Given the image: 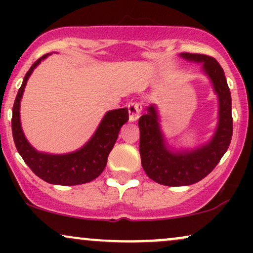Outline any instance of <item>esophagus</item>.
<instances>
[{
    "mask_svg": "<svg viewBox=\"0 0 253 253\" xmlns=\"http://www.w3.org/2000/svg\"><path fill=\"white\" fill-rule=\"evenodd\" d=\"M138 113H135V112H128V117H129V121H135L136 120V118H138Z\"/></svg>",
    "mask_w": 253,
    "mask_h": 253,
    "instance_id": "34e87169",
    "label": "esophagus"
}]
</instances>
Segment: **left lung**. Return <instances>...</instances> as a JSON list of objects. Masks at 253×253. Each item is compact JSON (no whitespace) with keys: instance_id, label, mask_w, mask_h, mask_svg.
Segmentation results:
<instances>
[{"instance_id":"left-lung-1","label":"left lung","mask_w":253,"mask_h":253,"mask_svg":"<svg viewBox=\"0 0 253 253\" xmlns=\"http://www.w3.org/2000/svg\"><path fill=\"white\" fill-rule=\"evenodd\" d=\"M52 53L40 57L27 71L15 97L11 117V132L17 152L38 177L51 184L77 185L91 182L102 173L109 152L117 141L121 126L128 121V109L110 110L104 115L95 134L82 149L68 155H47L38 152L24 135L20 123V101L28 77L42 60Z\"/></svg>"}]
</instances>
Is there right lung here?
<instances>
[{"label": "right lung", "mask_w": 253, "mask_h": 253, "mask_svg": "<svg viewBox=\"0 0 253 253\" xmlns=\"http://www.w3.org/2000/svg\"><path fill=\"white\" fill-rule=\"evenodd\" d=\"M189 59L203 63V70L211 77L219 95V125L208 144L189 152L171 153L165 147L153 107L139 119L141 165L151 179L165 185H188L201 181L213 171L227 151L233 133L232 98L225 74L213 57L188 54Z\"/></svg>", "instance_id": "add662e5"}]
</instances>
